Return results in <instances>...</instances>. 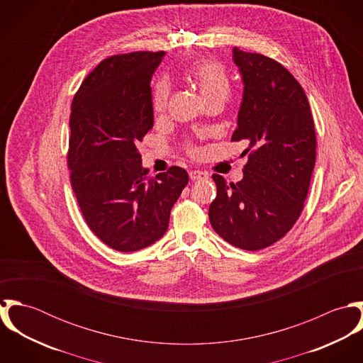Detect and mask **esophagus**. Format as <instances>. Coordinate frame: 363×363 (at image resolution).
<instances>
[{"instance_id": "34e87169", "label": "esophagus", "mask_w": 363, "mask_h": 363, "mask_svg": "<svg viewBox=\"0 0 363 363\" xmlns=\"http://www.w3.org/2000/svg\"><path fill=\"white\" fill-rule=\"evenodd\" d=\"M190 179L191 180H203V179H208L207 172H203V170H191L189 173Z\"/></svg>"}]
</instances>
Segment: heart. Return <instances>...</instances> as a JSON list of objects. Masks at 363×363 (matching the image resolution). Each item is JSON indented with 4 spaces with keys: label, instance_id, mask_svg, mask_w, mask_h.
Segmentation results:
<instances>
[{
    "label": "heart",
    "instance_id": "b5f03b06",
    "mask_svg": "<svg viewBox=\"0 0 363 363\" xmlns=\"http://www.w3.org/2000/svg\"><path fill=\"white\" fill-rule=\"evenodd\" d=\"M187 79L197 86L204 104L225 102L232 92V81L223 65L215 60H197L186 71ZM170 96L169 81L160 78L155 81L151 91V104L156 114L166 110ZM191 154H196L194 147L189 148Z\"/></svg>",
    "mask_w": 363,
    "mask_h": 363
}]
</instances>
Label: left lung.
I'll list each match as a JSON object with an SVG mask.
<instances>
[{
  "instance_id": "8db88e82",
  "label": "left lung",
  "mask_w": 363,
  "mask_h": 363,
  "mask_svg": "<svg viewBox=\"0 0 363 363\" xmlns=\"http://www.w3.org/2000/svg\"><path fill=\"white\" fill-rule=\"evenodd\" d=\"M245 94L233 143L246 141L243 180L212 174L213 230L235 247L255 252L284 238L305 207L315 163V131L306 94L278 61L233 49Z\"/></svg>"
}]
</instances>
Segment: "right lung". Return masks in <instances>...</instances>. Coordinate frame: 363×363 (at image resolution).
<instances>
[{
	"mask_svg": "<svg viewBox=\"0 0 363 363\" xmlns=\"http://www.w3.org/2000/svg\"><path fill=\"white\" fill-rule=\"evenodd\" d=\"M163 55L104 58L71 104L67 164L74 194L89 229L123 253L148 247L164 235L172 207L189 183L179 166L148 176L137 148L154 125L150 82Z\"/></svg>",
	"mask_w": 363,
	"mask_h": 363,
	"instance_id": "obj_1",
	"label": "right lung"
}]
</instances>
